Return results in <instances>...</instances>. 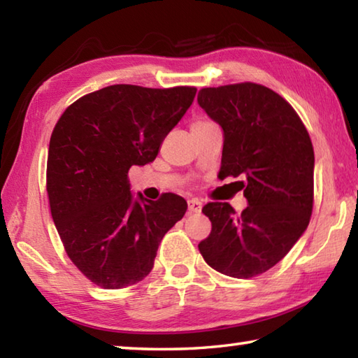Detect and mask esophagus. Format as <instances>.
<instances>
[{"label": "esophagus", "instance_id": "obj_1", "mask_svg": "<svg viewBox=\"0 0 358 358\" xmlns=\"http://www.w3.org/2000/svg\"><path fill=\"white\" fill-rule=\"evenodd\" d=\"M187 208H189V213H201L202 202L199 201V199H191V201L187 202Z\"/></svg>", "mask_w": 358, "mask_h": 358}]
</instances>
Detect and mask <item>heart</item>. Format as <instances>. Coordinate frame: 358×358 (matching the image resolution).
I'll return each instance as SVG.
<instances>
[{"mask_svg":"<svg viewBox=\"0 0 358 358\" xmlns=\"http://www.w3.org/2000/svg\"><path fill=\"white\" fill-rule=\"evenodd\" d=\"M208 124H213V123H211V121H208V120H196L192 123L191 128L192 129H199V128H203V126H208Z\"/></svg>","mask_w":358,"mask_h":358,"instance_id":"b5f03b06","label":"heart"}]
</instances>
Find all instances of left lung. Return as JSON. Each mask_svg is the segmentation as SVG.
Masks as SVG:
<instances>
[{
  "instance_id": "1",
  "label": "left lung",
  "mask_w": 358,
  "mask_h": 358,
  "mask_svg": "<svg viewBox=\"0 0 358 358\" xmlns=\"http://www.w3.org/2000/svg\"><path fill=\"white\" fill-rule=\"evenodd\" d=\"M197 102L224 132L220 178L243 177L241 215L227 202L202 208L211 232L199 251L211 268L232 278L265 273L305 232L313 213L314 150L286 99L245 82L202 88Z\"/></svg>"
}]
</instances>
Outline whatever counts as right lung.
<instances>
[{
	"label": "right lung",
	"instance_id": "obj_1",
	"mask_svg": "<svg viewBox=\"0 0 358 358\" xmlns=\"http://www.w3.org/2000/svg\"><path fill=\"white\" fill-rule=\"evenodd\" d=\"M196 92L112 85L82 96L58 120L48 145V202L69 259L96 286L142 281L162 237L185 216L187 203L177 194L134 197L128 172L155 161Z\"/></svg>",
	"mask_w": 358,
	"mask_h": 358
}]
</instances>
